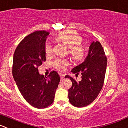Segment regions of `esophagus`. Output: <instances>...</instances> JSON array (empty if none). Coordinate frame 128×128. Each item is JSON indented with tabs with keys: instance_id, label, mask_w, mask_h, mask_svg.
<instances>
[{
	"instance_id": "obj_1",
	"label": "esophagus",
	"mask_w": 128,
	"mask_h": 128,
	"mask_svg": "<svg viewBox=\"0 0 128 128\" xmlns=\"http://www.w3.org/2000/svg\"><path fill=\"white\" fill-rule=\"evenodd\" d=\"M60 79H61V80H63L64 78V75L62 74H60Z\"/></svg>"
}]
</instances>
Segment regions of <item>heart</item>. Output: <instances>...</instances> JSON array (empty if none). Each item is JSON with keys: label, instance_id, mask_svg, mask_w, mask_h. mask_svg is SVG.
I'll use <instances>...</instances> for the list:
<instances>
[{"label": "heart", "instance_id": "1", "mask_svg": "<svg viewBox=\"0 0 128 128\" xmlns=\"http://www.w3.org/2000/svg\"><path fill=\"white\" fill-rule=\"evenodd\" d=\"M56 39L58 42L66 45L69 48L68 54L71 58L76 61L83 60L86 56V48L81 43L83 38L78 33L74 30H66L58 33L56 35ZM46 55H50L53 52V48L50 43H46L45 46ZM69 65L67 59L57 58L54 61L53 66L59 71H64Z\"/></svg>", "mask_w": 128, "mask_h": 128}]
</instances>
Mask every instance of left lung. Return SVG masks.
Returning <instances> with one entry per match:
<instances>
[{
	"instance_id": "8db88e82",
	"label": "left lung",
	"mask_w": 128,
	"mask_h": 128,
	"mask_svg": "<svg viewBox=\"0 0 128 128\" xmlns=\"http://www.w3.org/2000/svg\"><path fill=\"white\" fill-rule=\"evenodd\" d=\"M106 67L107 57L102 45L98 41L93 42L85 60L71 70L76 76L80 73L82 80L77 82L73 78L65 76L72 82L68 97L72 106L83 107L94 102L103 87Z\"/></svg>"
}]
</instances>
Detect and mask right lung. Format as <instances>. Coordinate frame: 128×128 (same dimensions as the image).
I'll list each match as a JSON object with an SVG mask.
<instances>
[{"label":"right lung","mask_w":128,"mask_h":128,"mask_svg":"<svg viewBox=\"0 0 128 128\" xmlns=\"http://www.w3.org/2000/svg\"><path fill=\"white\" fill-rule=\"evenodd\" d=\"M49 33L36 31L18 44L13 57L12 76L24 98L33 107L44 108L54 102L60 77L56 71L44 76L38 68L46 60L45 41Z\"/></svg>","instance_id":"add662e5"}]
</instances>
